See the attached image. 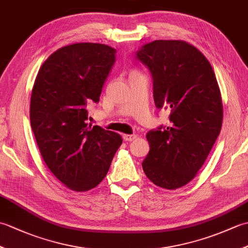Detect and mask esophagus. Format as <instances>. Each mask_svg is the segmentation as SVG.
I'll return each mask as SVG.
<instances>
[{
  "instance_id": "esophagus-1",
  "label": "esophagus",
  "mask_w": 248,
  "mask_h": 248,
  "mask_svg": "<svg viewBox=\"0 0 248 248\" xmlns=\"http://www.w3.org/2000/svg\"><path fill=\"white\" fill-rule=\"evenodd\" d=\"M136 138H138V135H135V134H124V135H123V139H124L125 141H132V140H134Z\"/></svg>"
}]
</instances>
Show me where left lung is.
Segmentation results:
<instances>
[{"label":"left lung","instance_id":"8db88e82","mask_svg":"<svg viewBox=\"0 0 248 248\" xmlns=\"http://www.w3.org/2000/svg\"><path fill=\"white\" fill-rule=\"evenodd\" d=\"M154 81L157 108H170V124L147 133L148 155L141 163L155 186H186L202 166L222 129L223 104L212 66L186 41L155 40L135 52Z\"/></svg>","mask_w":248,"mask_h":248}]
</instances>
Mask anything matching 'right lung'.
Returning <instances> with one entry per match:
<instances>
[{
  "label": "right lung",
  "instance_id": "right-lung-1",
  "mask_svg": "<svg viewBox=\"0 0 248 248\" xmlns=\"http://www.w3.org/2000/svg\"><path fill=\"white\" fill-rule=\"evenodd\" d=\"M116 62V50L75 44L51 54L40 67L31 97V125L46 166L67 187L89 191L101 182L123 140L87 124V105L98 103Z\"/></svg>",
  "mask_w": 248,
  "mask_h": 248
}]
</instances>
